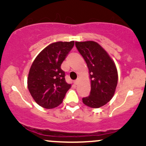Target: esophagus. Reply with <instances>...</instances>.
<instances>
[{
	"label": "esophagus",
	"instance_id": "34e87169",
	"mask_svg": "<svg viewBox=\"0 0 146 146\" xmlns=\"http://www.w3.org/2000/svg\"><path fill=\"white\" fill-rule=\"evenodd\" d=\"M78 82H79V79H77L76 80L74 81V84H75L76 85H78Z\"/></svg>",
	"mask_w": 146,
	"mask_h": 146
}]
</instances>
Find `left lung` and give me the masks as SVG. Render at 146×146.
<instances>
[{
    "mask_svg": "<svg viewBox=\"0 0 146 146\" xmlns=\"http://www.w3.org/2000/svg\"><path fill=\"white\" fill-rule=\"evenodd\" d=\"M76 46L88 68L91 80L89 96L82 102L92 108H100L111 100L117 84V70L114 62L98 43L94 41L76 42Z\"/></svg>",
    "mask_w": 146,
    "mask_h": 146,
    "instance_id": "1",
    "label": "left lung"
}]
</instances>
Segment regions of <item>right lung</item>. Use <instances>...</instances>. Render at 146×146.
<instances>
[{
  "label": "right lung",
  "mask_w": 146,
  "mask_h": 146,
  "mask_svg": "<svg viewBox=\"0 0 146 146\" xmlns=\"http://www.w3.org/2000/svg\"><path fill=\"white\" fill-rule=\"evenodd\" d=\"M74 45V41L50 44L38 54L30 68L28 88L35 101L44 108L58 106L70 88L61 64Z\"/></svg>",
  "instance_id": "obj_1"
}]
</instances>
